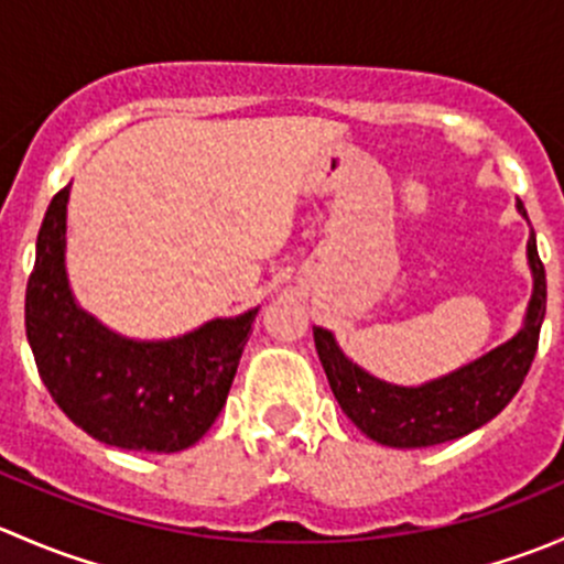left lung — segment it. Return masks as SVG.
Returning <instances> with one entry per match:
<instances>
[{
    "label": "left lung",
    "mask_w": 564,
    "mask_h": 564,
    "mask_svg": "<svg viewBox=\"0 0 564 564\" xmlns=\"http://www.w3.org/2000/svg\"><path fill=\"white\" fill-rule=\"evenodd\" d=\"M516 209L527 218L521 198H516ZM527 261L532 270V297L519 333L477 360L414 388L368 373L340 351L329 329L314 327L318 360L346 417L368 440L401 451L458 440L497 417L524 384L545 316V270L534 231L527 240Z\"/></svg>",
    "instance_id": "8db88e82"
}]
</instances>
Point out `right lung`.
Segmentation results:
<instances>
[{"mask_svg":"<svg viewBox=\"0 0 564 564\" xmlns=\"http://www.w3.org/2000/svg\"><path fill=\"white\" fill-rule=\"evenodd\" d=\"M67 198L45 209L26 283V340L56 406L106 445L180 453L224 409L259 308L213 318L166 340L119 335L82 308L67 281Z\"/></svg>","mask_w":564,"mask_h":564,"instance_id":"add662e5","label":"right lung"}]
</instances>
